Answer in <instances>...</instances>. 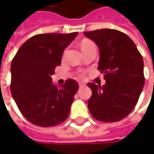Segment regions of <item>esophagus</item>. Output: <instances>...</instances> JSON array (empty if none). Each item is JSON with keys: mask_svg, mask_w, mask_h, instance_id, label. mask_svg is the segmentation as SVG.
<instances>
[{"mask_svg": "<svg viewBox=\"0 0 154 154\" xmlns=\"http://www.w3.org/2000/svg\"><path fill=\"white\" fill-rule=\"evenodd\" d=\"M79 86H80V87H84V86H86V84H85L84 82H80V83H79Z\"/></svg>", "mask_w": 154, "mask_h": 154, "instance_id": "34e87169", "label": "esophagus"}]
</instances>
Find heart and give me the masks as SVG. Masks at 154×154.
<instances>
[{
  "mask_svg": "<svg viewBox=\"0 0 154 154\" xmlns=\"http://www.w3.org/2000/svg\"><path fill=\"white\" fill-rule=\"evenodd\" d=\"M92 45H95L92 43V41H90V40H84V41H82L81 44H80V49H81V51H83V50H85V49L90 47V46H92Z\"/></svg>",
  "mask_w": 154,
  "mask_h": 154,
  "instance_id": "heart-1",
  "label": "heart"
}]
</instances>
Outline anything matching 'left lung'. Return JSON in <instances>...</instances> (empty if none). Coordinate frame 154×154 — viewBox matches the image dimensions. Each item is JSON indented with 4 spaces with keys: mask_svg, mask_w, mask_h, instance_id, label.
I'll list each match as a JSON object with an SVG mask.
<instances>
[{
    "mask_svg": "<svg viewBox=\"0 0 154 154\" xmlns=\"http://www.w3.org/2000/svg\"><path fill=\"white\" fill-rule=\"evenodd\" d=\"M99 49L98 69L106 83H88L92 94L88 100L91 115L98 121L118 122L134 108L145 84L144 62L133 40L114 29L85 32Z\"/></svg>",
    "mask_w": 154,
    "mask_h": 154,
    "instance_id": "1",
    "label": "left lung"
}]
</instances>
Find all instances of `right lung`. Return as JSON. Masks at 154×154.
Returning a JSON list of instances; mask_svg holds the SVG:
<instances>
[{
  "label": "right lung",
  "instance_id": "right-lung-1",
  "mask_svg": "<svg viewBox=\"0 0 154 154\" xmlns=\"http://www.w3.org/2000/svg\"><path fill=\"white\" fill-rule=\"evenodd\" d=\"M78 32L33 36L19 49L11 63L10 90L22 115L40 127H51L68 118L79 89L72 79L57 86L51 76L62 62L64 50Z\"/></svg>",
  "mask_w": 154,
  "mask_h": 154
}]
</instances>
